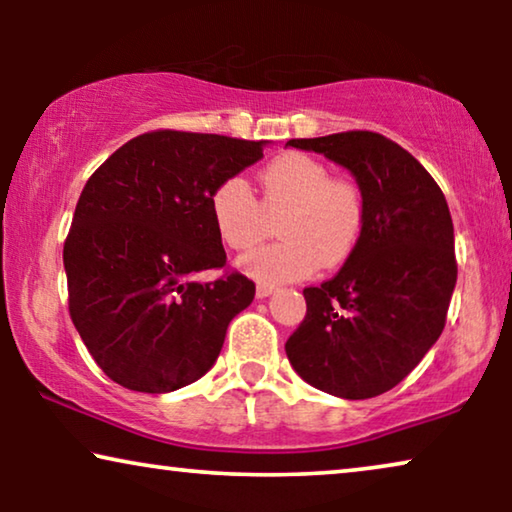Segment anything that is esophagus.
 Returning <instances> with one entry per match:
<instances>
[{"label":"esophagus","mask_w":512,"mask_h":512,"mask_svg":"<svg viewBox=\"0 0 512 512\" xmlns=\"http://www.w3.org/2000/svg\"><path fill=\"white\" fill-rule=\"evenodd\" d=\"M272 293H275V286H270V284L256 286V298H268V296H272Z\"/></svg>","instance_id":"esophagus-1"}]
</instances>
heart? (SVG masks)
<instances>
[{
	"label": "heart",
	"instance_id": "obj_1",
	"mask_svg": "<svg viewBox=\"0 0 512 512\" xmlns=\"http://www.w3.org/2000/svg\"><path fill=\"white\" fill-rule=\"evenodd\" d=\"M263 188L268 209H289L279 228L286 240L240 256L242 272L272 286L310 277L321 263L345 261L363 226V198L352 181L331 179L317 158L284 153L263 170ZM209 209L228 247L249 249L263 237L265 207L240 174L214 188Z\"/></svg>",
	"mask_w": 512,
	"mask_h": 512
}]
</instances>
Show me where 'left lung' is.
I'll use <instances>...</instances> for the list:
<instances>
[{
    "label": "left lung",
    "mask_w": 512,
    "mask_h": 512,
    "mask_svg": "<svg viewBox=\"0 0 512 512\" xmlns=\"http://www.w3.org/2000/svg\"><path fill=\"white\" fill-rule=\"evenodd\" d=\"M352 172L363 226L338 275L303 291L307 314L286 356L307 384L361 401L394 389L436 345L454 284L443 191L403 146L368 130L289 139Z\"/></svg>",
    "instance_id": "8db88e82"
}]
</instances>
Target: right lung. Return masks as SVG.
<instances>
[{"label": "right lung", "mask_w": 512, "mask_h": 512, "mask_svg": "<svg viewBox=\"0 0 512 512\" xmlns=\"http://www.w3.org/2000/svg\"><path fill=\"white\" fill-rule=\"evenodd\" d=\"M268 142L156 130L97 167L69 228L62 261L69 317L97 366L125 389L167 394L200 380L256 286L226 265L214 188L263 158Z\"/></svg>", "instance_id": "add662e5"}]
</instances>
